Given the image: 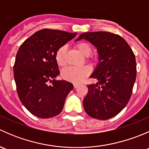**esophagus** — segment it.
<instances>
[{
    "instance_id": "34e87169",
    "label": "esophagus",
    "mask_w": 149,
    "mask_h": 149,
    "mask_svg": "<svg viewBox=\"0 0 149 149\" xmlns=\"http://www.w3.org/2000/svg\"><path fill=\"white\" fill-rule=\"evenodd\" d=\"M79 84H73V87H74V88H78V87H79Z\"/></svg>"
}]
</instances>
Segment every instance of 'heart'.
Listing matches in <instances>:
<instances>
[{
    "label": "heart",
    "mask_w": 149,
    "mask_h": 149,
    "mask_svg": "<svg viewBox=\"0 0 149 149\" xmlns=\"http://www.w3.org/2000/svg\"><path fill=\"white\" fill-rule=\"evenodd\" d=\"M76 49L84 55L86 57V61H94V57L90 55L92 52V47L88 42H82L77 43L75 45ZM66 47L62 46L57 50L55 53V59L57 65L59 67H64L66 65ZM90 73V69L87 66H83L81 68L69 67L64 69L62 72V77L66 81L73 83H81L86 76Z\"/></svg>",
    "instance_id": "b5f03b06"
}]
</instances>
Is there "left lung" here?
<instances>
[{"mask_svg": "<svg viewBox=\"0 0 149 149\" xmlns=\"http://www.w3.org/2000/svg\"><path fill=\"white\" fill-rule=\"evenodd\" d=\"M81 39L97 47L100 54V63L90 76L97 82L87 85L84 109L91 118L108 120L119 114L131 97L137 71L135 55L127 42L114 33L84 32L77 41Z\"/></svg>", "mask_w": 149, "mask_h": 149, "instance_id": "left-lung-1", "label": "left lung"}]
</instances>
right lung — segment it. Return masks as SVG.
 <instances>
[{
  "instance_id": "obj_1",
  "label": "right lung",
  "mask_w": 149,
  "mask_h": 149,
  "mask_svg": "<svg viewBox=\"0 0 149 149\" xmlns=\"http://www.w3.org/2000/svg\"><path fill=\"white\" fill-rule=\"evenodd\" d=\"M77 33L44 29L26 39L18 50L13 75L18 96L32 115L49 118L63 110L68 94L73 88L60 74L55 56L57 50Z\"/></svg>"
}]
</instances>
